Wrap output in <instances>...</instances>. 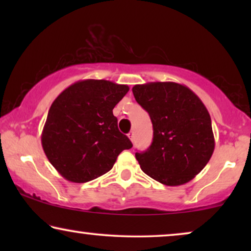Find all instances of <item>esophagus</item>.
Listing matches in <instances>:
<instances>
[{
  "label": "esophagus",
  "mask_w": 251,
  "mask_h": 251,
  "mask_svg": "<svg viewBox=\"0 0 251 251\" xmlns=\"http://www.w3.org/2000/svg\"><path fill=\"white\" fill-rule=\"evenodd\" d=\"M128 137H129V139L130 140H131V142L133 143V142H135V133H133L132 131L131 132H129L128 133Z\"/></svg>",
  "instance_id": "34e87169"
}]
</instances>
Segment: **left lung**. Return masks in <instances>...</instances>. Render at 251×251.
<instances>
[{
  "label": "left lung",
  "mask_w": 251,
  "mask_h": 251,
  "mask_svg": "<svg viewBox=\"0 0 251 251\" xmlns=\"http://www.w3.org/2000/svg\"><path fill=\"white\" fill-rule=\"evenodd\" d=\"M150 114L153 142L136 159L146 175L167 186L193 179L215 150L211 119L201 99L176 82H150L132 88Z\"/></svg>",
  "instance_id": "8db88e82"
}]
</instances>
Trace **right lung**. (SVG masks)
I'll list each match as a JSON object with an SVG mask.
<instances>
[{
    "mask_svg": "<svg viewBox=\"0 0 251 251\" xmlns=\"http://www.w3.org/2000/svg\"><path fill=\"white\" fill-rule=\"evenodd\" d=\"M128 91L126 84L89 78L75 82L54 99L41 142L48 160L65 179H95L112 169L123 150L131 149L113 115Z\"/></svg>",
    "mask_w": 251,
    "mask_h": 251,
    "instance_id": "add662e5",
    "label": "right lung"
}]
</instances>
